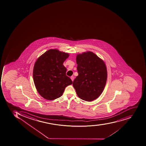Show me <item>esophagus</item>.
Returning <instances> with one entry per match:
<instances>
[{
	"label": "esophagus",
	"mask_w": 146,
	"mask_h": 146,
	"mask_svg": "<svg viewBox=\"0 0 146 146\" xmlns=\"http://www.w3.org/2000/svg\"><path fill=\"white\" fill-rule=\"evenodd\" d=\"M70 78H71V80L73 81L74 80V76H71V77H70Z\"/></svg>",
	"instance_id": "esophagus-1"
}]
</instances>
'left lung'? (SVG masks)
<instances>
[{"label": "left lung", "instance_id": "1", "mask_svg": "<svg viewBox=\"0 0 146 146\" xmlns=\"http://www.w3.org/2000/svg\"><path fill=\"white\" fill-rule=\"evenodd\" d=\"M77 72L73 83L78 96L91 102L101 95L107 80L106 66L93 52H85L76 56Z\"/></svg>", "mask_w": 146, "mask_h": 146}]
</instances>
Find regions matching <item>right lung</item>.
<instances>
[{
    "instance_id": "add662e5",
    "label": "right lung",
    "mask_w": 146,
    "mask_h": 146,
    "mask_svg": "<svg viewBox=\"0 0 146 146\" xmlns=\"http://www.w3.org/2000/svg\"><path fill=\"white\" fill-rule=\"evenodd\" d=\"M66 53L56 49L48 50L37 59L33 70L35 87L41 96L53 100L62 96L67 86L72 81L66 75L63 63L69 57Z\"/></svg>"
}]
</instances>
